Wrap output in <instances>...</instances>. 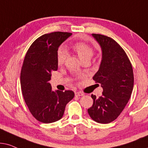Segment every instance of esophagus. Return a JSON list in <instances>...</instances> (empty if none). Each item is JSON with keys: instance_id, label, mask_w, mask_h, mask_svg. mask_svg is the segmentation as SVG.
I'll return each mask as SVG.
<instances>
[{"instance_id": "1", "label": "esophagus", "mask_w": 148, "mask_h": 148, "mask_svg": "<svg viewBox=\"0 0 148 148\" xmlns=\"http://www.w3.org/2000/svg\"><path fill=\"white\" fill-rule=\"evenodd\" d=\"M84 95V94L82 92H75V96H76V97H80V96H82V95Z\"/></svg>"}]
</instances>
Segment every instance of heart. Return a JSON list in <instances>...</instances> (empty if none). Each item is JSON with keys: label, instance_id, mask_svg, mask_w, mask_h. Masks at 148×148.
Here are the masks:
<instances>
[{"label": "heart", "instance_id": "obj_1", "mask_svg": "<svg viewBox=\"0 0 148 148\" xmlns=\"http://www.w3.org/2000/svg\"><path fill=\"white\" fill-rule=\"evenodd\" d=\"M72 49L78 54L79 58L82 61L85 59H90L93 56V49L89 45L82 42H78L72 45ZM66 58V51L65 49L61 48L57 53V62L58 65L64 64Z\"/></svg>", "mask_w": 148, "mask_h": 148}]
</instances>
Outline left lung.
I'll return each mask as SVG.
<instances>
[{"label": "left lung", "mask_w": 148, "mask_h": 148, "mask_svg": "<svg viewBox=\"0 0 148 148\" xmlns=\"http://www.w3.org/2000/svg\"><path fill=\"white\" fill-rule=\"evenodd\" d=\"M99 45L102 58L99 70L92 79L101 84L102 95H91L93 103L88 113L94 121L108 124L123 112L133 91V67L123 48L113 39L101 34H92Z\"/></svg>", "instance_id": "8db88e82"}]
</instances>
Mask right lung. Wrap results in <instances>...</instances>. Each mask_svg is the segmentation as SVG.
<instances>
[{
  "instance_id": "right-lung-1",
  "label": "right lung",
  "mask_w": 148,
  "mask_h": 148,
  "mask_svg": "<svg viewBox=\"0 0 148 148\" xmlns=\"http://www.w3.org/2000/svg\"><path fill=\"white\" fill-rule=\"evenodd\" d=\"M72 34L56 32L42 35L27 50L21 70L22 94L29 112L37 121L51 123L64 115L66 104L74 97L72 90L53 91L49 80L58 68L59 47Z\"/></svg>"
}]
</instances>
